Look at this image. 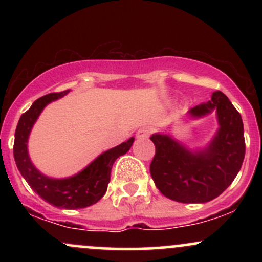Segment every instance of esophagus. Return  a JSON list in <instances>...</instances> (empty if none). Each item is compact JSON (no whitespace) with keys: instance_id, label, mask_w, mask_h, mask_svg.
I'll list each match as a JSON object with an SVG mask.
<instances>
[{"instance_id":"obj_1","label":"esophagus","mask_w":262,"mask_h":262,"mask_svg":"<svg viewBox=\"0 0 262 262\" xmlns=\"http://www.w3.org/2000/svg\"><path fill=\"white\" fill-rule=\"evenodd\" d=\"M151 128L150 127H141L139 130L137 132V138L138 139H146L149 138V135L151 134Z\"/></svg>"}]
</instances>
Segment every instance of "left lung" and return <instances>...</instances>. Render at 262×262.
<instances>
[{
    "label": "left lung",
    "instance_id": "1",
    "mask_svg": "<svg viewBox=\"0 0 262 262\" xmlns=\"http://www.w3.org/2000/svg\"><path fill=\"white\" fill-rule=\"evenodd\" d=\"M215 111L219 128L207 148L191 151L166 134L150 137L155 156L150 173L165 197L181 203H204L223 193L234 181L245 156L244 125L240 113L223 92L189 110L192 118Z\"/></svg>",
    "mask_w": 262,
    "mask_h": 262
}]
</instances>
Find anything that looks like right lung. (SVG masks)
<instances>
[{
    "mask_svg": "<svg viewBox=\"0 0 262 262\" xmlns=\"http://www.w3.org/2000/svg\"><path fill=\"white\" fill-rule=\"evenodd\" d=\"M68 91L49 93L33 102L32 107L20 116L14 134L13 155L20 175L35 193L59 208L79 209L97 203L107 191L114 161L133 145L134 138L102 152L89 166L66 179H52L35 169L28 154V138L39 114L50 102L64 97Z\"/></svg>",
    "mask_w": 262,
    "mask_h": 262,
    "instance_id": "right-lung-1",
    "label": "right lung"
}]
</instances>
